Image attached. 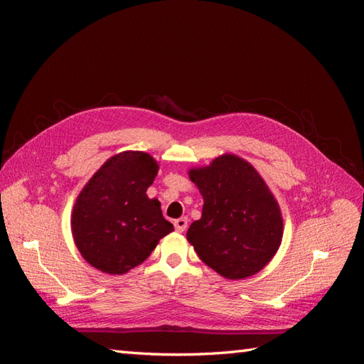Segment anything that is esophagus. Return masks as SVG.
<instances>
[{"mask_svg":"<svg viewBox=\"0 0 364 364\" xmlns=\"http://www.w3.org/2000/svg\"><path fill=\"white\" fill-rule=\"evenodd\" d=\"M188 226V218L186 217H181V218H176L174 220V228L178 232H183V230Z\"/></svg>","mask_w":364,"mask_h":364,"instance_id":"34e87169","label":"esophagus"}]
</instances>
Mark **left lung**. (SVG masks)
<instances>
[{
    "label": "left lung",
    "instance_id": "1",
    "mask_svg": "<svg viewBox=\"0 0 364 364\" xmlns=\"http://www.w3.org/2000/svg\"><path fill=\"white\" fill-rule=\"evenodd\" d=\"M188 176L203 197L202 217L186 232L199 258L232 281L261 272L278 252L284 234L281 208L266 181L234 153L193 167Z\"/></svg>",
    "mask_w": 364,
    "mask_h": 364
}]
</instances>
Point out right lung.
<instances>
[{"mask_svg":"<svg viewBox=\"0 0 364 364\" xmlns=\"http://www.w3.org/2000/svg\"><path fill=\"white\" fill-rule=\"evenodd\" d=\"M159 170L146 151L109 158L87 181L71 213L74 243L86 262L109 274H124L144 262L174 228L147 188Z\"/></svg>","mask_w":364,"mask_h":364,"instance_id":"1","label":"right lung"}]
</instances>
